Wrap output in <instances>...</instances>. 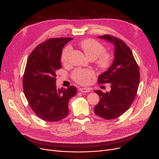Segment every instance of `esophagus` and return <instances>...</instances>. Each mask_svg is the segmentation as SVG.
Instances as JSON below:
<instances>
[{"instance_id": "esophagus-1", "label": "esophagus", "mask_w": 159, "mask_h": 159, "mask_svg": "<svg viewBox=\"0 0 159 159\" xmlns=\"http://www.w3.org/2000/svg\"><path fill=\"white\" fill-rule=\"evenodd\" d=\"M79 90L82 93H88L90 91V89L89 88H80Z\"/></svg>"}]
</instances>
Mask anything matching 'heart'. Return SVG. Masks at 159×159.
Segmentation results:
<instances>
[{
	"label": "heart",
	"mask_w": 159,
	"mask_h": 159,
	"mask_svg": "<svg viewBox=\"0 0 159 159\" xmlns=\"http://www.w3.org/2000/svg\"><path fill=\"white\" fill-rule=\"evenodd\" d=\"M80 48L86 55L91 60H95V64L101 70H107L113 63V55L111 53L105 52L104 45L96 40L87 39L80 42ZM71 52L70 46H66L62 52L61 61L67 64L69 62V58ZM95 76V73L91 70L77 69L71 74L72 79L79 84H87L90 79Z\"/></svg>",
	"instance_id": "obj_1"
}]
</instances>
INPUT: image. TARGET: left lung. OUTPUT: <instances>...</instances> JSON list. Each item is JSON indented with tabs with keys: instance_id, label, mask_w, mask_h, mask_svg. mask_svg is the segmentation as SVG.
<instances>
[{
	"instance_id": "8db88e82",
	"label": "left lung",
	"mask_w": 159,
	"mask_h": 159,
	"mask_svg": "<svg viewBox=\"0 0 159 159\" xmlns=\"http://www.w3.org/2000/svg\"><path fill=\"white\" fill-rule=\"evenodd\" d=\"M98 38L114 44L115 58L110 68L98 78V84L110 83L111 89L106 93L94 91L100 97L94 112L100 117L111 120L126 112L134 101L140 82L139 68L131 49L123 40L110 35Z\"/></svg>"
}]
</instances>
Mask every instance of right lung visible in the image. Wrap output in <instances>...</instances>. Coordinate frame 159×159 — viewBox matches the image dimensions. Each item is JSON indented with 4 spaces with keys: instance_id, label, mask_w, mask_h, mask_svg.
Instances as JSON below:
<instances>
[{
    "instance_id": "right-lung-1",
    "label": "right lung",
    "mask_w": 159,
    "mask_h": 159,
    "mask_svg": "<svg viewBox=\"0 0 159 159\" xmlns=\"http://www.w3.org/2000/svg\"><path fill=\"white\" fill-rule=\"evenodd\" d=\"M72 39H47L28 58L22 80L24 95L33 112L45 121L57 122L68 116L70 99L77 92L74 86L57 89L55 84V73L62 68V48Z\"/></svg>"
}]
</instances>
